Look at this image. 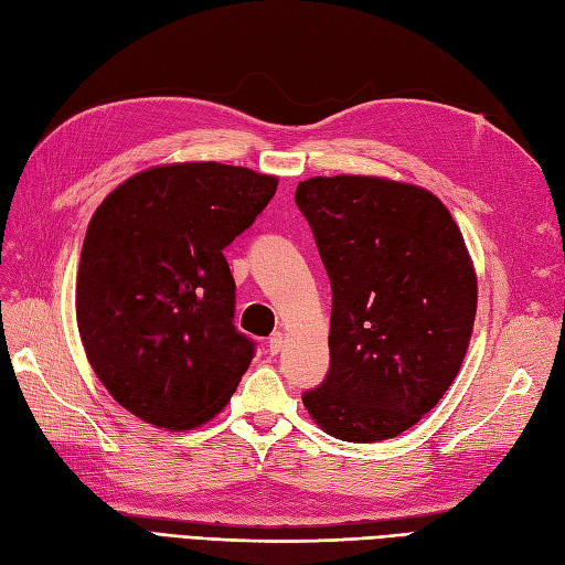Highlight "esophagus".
<instances>
[{
    "label": "esophagus",
    "instance_id": "34e87169",
    "mask_svg": "<svg viewBox=\"0 0 565 565\" xmlns=\"http://www.w3.org/2000/svg\"><path fill=\"white\" fill-rule=\"evenodd\" d=\"M282 342H285V335L280 333V330H275V333L268 338V352L278 354L282 350Z\"/></svg>",
    "mask_w": 565,
    "mask_h": 565
}]
</instances>
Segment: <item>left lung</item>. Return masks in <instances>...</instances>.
I'll return each mask as SVG.
<instances>
[{
  "mask_svg": "<svg viewBox=\"0 0 565 565\" xmlns=\"http://www.w3.org/2000/svg\"><path fill=\"white\" fill-rule=\"evenodd\" d=\"M295 201L333 290L330 369L301 401L340 441L393 438L441 401L470 345L465 239L431 191L393 179L311 177Z\"/></svg>",
  "mask_w": 565,
  "mask_h": 565,
  "instance_id": "left-lung-1",
  "label": "left lung"
}]
</instances>
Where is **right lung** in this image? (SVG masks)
I'll return each instance as SVG.
<instances>
[{"label": "right lung", "instance_id": "obj_1", "mask_svg": "<svg viewBox=\"0 0 565 565\" xmlns=\"http://www.w3.org/2000/svg\"><path fill=\"white\" fill-rule=\"evenodd\" d=\"M278 179L220 162H177L109 194L81 249L76 321L88 362L115 401L160 429L215 417L254 360L235 328L225 246Z\"/></svg>", "mask_w": 565, "mask_h": 565}]
</instances>
